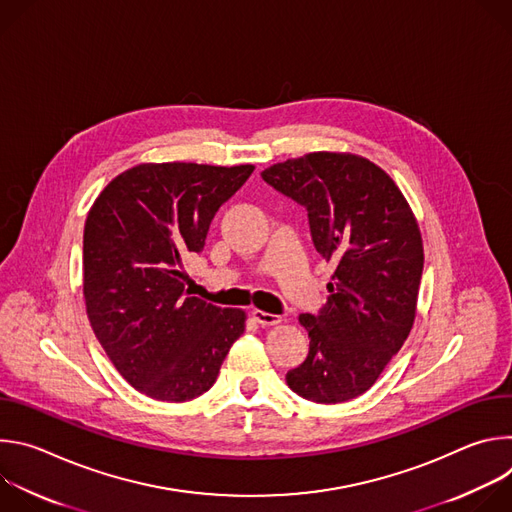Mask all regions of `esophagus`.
Wrapping results in <instances>:
<instances>
[{
	"label": "esophagus",
	"instance_id": "34e87169",
	"mask_svg": "<svg viewBox=\"0 0 512 512\" xmlns=\"http://www.w3.org/2000/svg\"><path fill=\"white\" fill-rule=\"evenodd\" d=\"M253 318L261 326H273V324L281 322V316H275V314H269V312H261V310H253Z\"/></svg>",
	"mask_w": 512,
	"mask_h": 512
}]
</instances>
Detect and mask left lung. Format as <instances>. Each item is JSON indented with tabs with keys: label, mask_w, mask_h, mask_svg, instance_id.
Segmentation results:
<instances>
[{
	"label": "left lung",
	"mask_w": 512,
	"mask_h": 512,
	"mask_svg": "<svg viewBox=\"0 0 512 512\" xmlns=\"http://www.w3.org/2000/svg\"><path fill=\"white\" fill-rule=\"evenodd\" d=\"M261 178L306 208L316 251L336 263L326 304L300 316L310 350L285 381L314 403L350 401L375 385L411 332L423 273L417 221L395 182L358 156L308 154Z\"/></svg>",
	"instance_id": "8db88e82"
}]
</instances>
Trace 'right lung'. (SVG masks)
Segmentation results:
<instances>
[{
	"instance_id": "add662e5",
	"label": "right lung",
	"mask_w": 512,
	"mask_h": 512,
	"mask_svg": "<svg viewBox=\"0 0 512 512\" xmlns=\"http://www.w3.org/2000/svg\"><path fill=\"white\" fill-rule=\"evenodd\" d=\"M253 166L141 164L119 174L89 210L83 289L91 326L139 393L182 403L206 393L245 312L186 289L184 263L202 253L216 210Z\"/></svg>"
}]
</instances>
